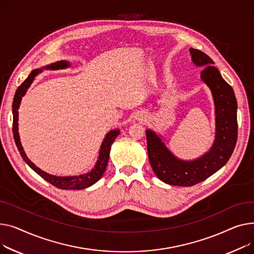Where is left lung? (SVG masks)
I'll return each mask as SVG.
<instances>
[{"label":"left lung","mask_w":254,"mask_h":254,"mask_svg":"<svg viewBox=\"0 0 254 254\" xmlns=\"http://www.w3.org/2000/svg\"><path fill=\"white\" fill-rule=\"evenodd\" d=\"M192 63L204 66L202 80L211 89L215 102L216 137L211 150L195 161L175 158L157 134L146 130L147 154L155 174L164 183L172 186L191 187L210 177L231 158L238 137L237 100L234 90L222 79L213 61L198 49H190Z\"/></svg>","instance_id":"1"}]
</instances>
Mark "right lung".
Returning <instances> with one entry per match:
<instances>
[{
    "mask_svg": "<svg viewBox=\"0 0 254 254\" xmlns=\"http://www.w3.org/2000/svg\"><path fill=\"white\" fill-rule=\"evenodd\" d=\"M68 65L67 63L65 62H58L56 64H53L47 68H52V69H57V68H64ZM41 71V69L37 68L34 69L29 76L24 80V82L17 88L16 92H15L14 99H13V104H12V112H13V136L15 139V143L17 145L18 151L22 157V159L27 163V165L31 167L34 171H36L41 177H43L45 181H47L50 183L52 186L62 189V190H81V189H86L88 187L92 186L96 182H98L102 174L106 171L107 165H108V161L110 157V151H111V146L116 137L119 135L120 131L119 130H113L107 134L106 138H104L101 147H100V152H99V157L96 162V165L94 168L86 174H82L79 176H67V177H59V176H54L51 174H48L46 172L42 171L40 168H38L35 164L29 160L24 151L22 148V145L20 143L19 139V133H18V109H19V104L21 101L22 96L25 94L26 90L28 87L31 86L33 83L35 77Z\"/></svg>",
    "mask_w": 254,
    "mask_h": 254,
    "instance_id": "add662e5",
    "label": "right lung"
}]
</instances>
